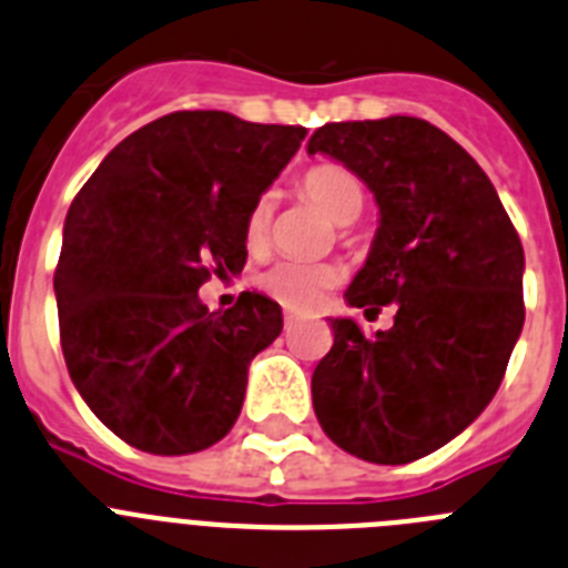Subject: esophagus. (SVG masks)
<instances>
[{
	"instance_id": "esophagus-1",
	"label": "esophagus",
	"mask_w": 568,
	"mask_h": 568,
	"mask_svg": "<svg viewBox=\"0 0 568 568\" xmlns=\"http://www.w3.org/2000/svg\"><path fill=\"white\" fill-rule=\"evenodd\" d=\"M283 323H285V328H294V325L300 323V317H297V314H294V312H285Z\"/></svg>"
}]
</instances>
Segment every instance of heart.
<instances>
[{
    "label": "heart",
    "instance_id": "obj_1",
    "mask_svg": "<svg viewBox=\"0 0 568 568\" xmlns=\"http://www.w3.org/2000/svg\"><path fill=\"white\" fill-rule=\"evenodd\" d=\"M300 191L337 225H352L366 209V189L354 171L334 162L314 165L300 180ZM271 194L256 196L245 214V243L251 251L263 248L271 231ZM339 283V268L332 263H303V260H280L260 274V288L285 308L308 312L323 303V297Z\"/></svg>",
    "mask_w": 568,
    "mask_h": 568
}]
</instances>
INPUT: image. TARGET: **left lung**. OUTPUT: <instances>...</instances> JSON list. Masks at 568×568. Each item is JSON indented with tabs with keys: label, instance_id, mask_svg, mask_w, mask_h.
Here are the masks:
<instances>
[{
	"label": "left lung",
	"instance_id": "left-lung-1",
	"mask_svg": "<svg viewBox=\"0 0 568 568\" xmlns=\"http://www.w3.org/2000/svg\"><path fill=\"white\" fill-rule=\"evenodd\" d=\"M308 154L343 162L379 209L366 265L345 300L377 314L374 337L334 317V345L314 368L323 432L379 466L432 455L489 406L520 337L523 245L483 168L417 116L328 122Z\"/></svg>",
	"mask_w": 568,
	"mask_h": 568
}]
</instances>
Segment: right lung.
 I'll use <instances>...</instances> for the list:
<instances>
[{"mask_svg":"<svg viewBox=\"0 0 568 568\" xmlns=\"http://www.w3.org/2000/svg\"><path fill=\"white\" fill-rule=\"evenodd\" d=\"M305 140L225 111H176L113 148L73 196L53 291L73 386L128 446L194 455L240 417L248 366L283 332L243 291L209 312L200 285L245 265V214Z\"/></svg>","mask_w":568,"mask_h":568,"instance_id":"1","label":"right lung"}]
</instances>
